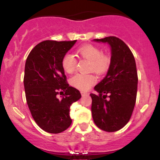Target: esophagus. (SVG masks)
Here are the masks:
<instances>
[{
  "label": "esophagus",
  "mask_w": 160,
  "mask_h": 160,
  "mask_svg": "<svg viewBox=\"0 0 160 160\" xmlns=\"http://www.w3.org/2000/svg\"><path fill=\"white\" fill-rule=\"evenodd\" d=\"M80 93H81L82 96H85V95H88V94H89V93H87V92H83V91L80 92Z\"/></svg>",
  "instance_id": "34e87169"
}]
</instances>
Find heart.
<instances>
[{
  "instance_id": "obj_1",
  "label": "heart",
  "mask_w": 160,
  "mask_h": 160,
  "mask_svg": "<svg viewBox=\"0 0 160 160\" xmlns=\"http://www.w3.org/2000/svg\"><path fill=\"white\" fill-rule=\"evenodd\" d=\"M77 54L83 59L90 61V70L98 74H103L108 70L111 64L110 56L103 54L98 46L84 45L77 49ZM62 67L67 73H72L75 70L77 60L70 53H67L62 59ZM97 79L93 74H76L71 77L70 84L77 89L86 91L96 83Z\"/></svg>"
}]
</instances>
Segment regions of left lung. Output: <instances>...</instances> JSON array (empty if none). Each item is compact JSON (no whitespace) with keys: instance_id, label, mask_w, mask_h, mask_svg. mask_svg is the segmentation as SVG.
Instances as JSON below:
<instances>
[{"instance_id":"left-lung-1","label":"left lung","mask_w":160,"mask_h":160,"mask_svg":"<svg viewBox=\"0 0 160 160\" xmlns=\"http://www.w3.org/2000/svg\"><path fill=\"white\" fill-rule=\"evenodd\" d=\"M93 41L108 43L111 56L107 75L94 87L98 94L90 93L92 117L99 128L116 132L128 123L133 112L138 85L136 64L130 49L120 38L109 36Z\"/></svg>"}]
</instances>
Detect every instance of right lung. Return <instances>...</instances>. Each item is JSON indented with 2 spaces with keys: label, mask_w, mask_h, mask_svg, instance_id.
Returning <instances> with one entry per match:
<instances>
[{
  "label": "right lung",
  "mask_w": 160,
  "mask_h": 160,
  "mask_svg": "<svg viewBox=\"0 0 160 160\" xmlns=\"http://www.w3.org/2000/svg\"><path fill=\"white\" fill-rule=\"evenodd\" d=\"M76 42H42L30 52L25 62L27 104L37 125L49 133H60L70 126V106L81 98L80 91L67 83L61 63ZM59 91L65 92L60 99L57 98Z\"/></svg>",
  "instance_id": "1"
}]
</instances>
